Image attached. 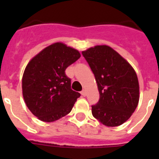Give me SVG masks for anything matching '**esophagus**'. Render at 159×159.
<instances>
[{
	"label": "esophagus",
	"instance_id": "34e87169",
	"mask_svg": "<svg viewBox=\"0 0 159 159\" xmlns=\"http://www.w3.org/2000/svg\"><path fill=\"white\" fill-rule=\"evenodd\" d=\"M81 95H82L83 96H86V95H87L86 91H85V90H83L82 92H81Z\"/></svg>",
	"mask_w": 159,
	"mask_h": 159
}]
</instances>
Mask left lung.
<instances>
[{
    "label": "left lung",
    "instance_id": "left-lung-1",
    "mask_svg": "<svg viewBox=\"0 0 159 159\" xmlns=\"http://www.w3.org/2000/svg\"><path fill=\"white\" fill-rule=\"evenodd\" d=\"M82 54L89 64L99 92L92 116L107 127H117L134 113L139 100V85L127 60L107 45L90 48Z\"/></svg>",
    "mask_w": 159,
    "mask_h": 159
}]
</instances>
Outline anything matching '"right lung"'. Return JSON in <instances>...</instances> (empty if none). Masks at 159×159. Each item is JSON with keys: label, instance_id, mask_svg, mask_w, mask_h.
Segmentation results:
<instances>
[{"label": "right lung", "instance_id": "obj_1", "mask_svg": "<svg viewBox=\"0 0 159 159\" xmlns=\"http://www.w3.org/2000/svg\"><path fill=\"white\" fill-rule=\"evenodd\" d=\"M80 53L63 43H55L38 53L26 66L22 92L30 111L43 122L51 123L69 113L80 96L71 88L65 70Z\"/></svg>", "mask_w": 159, "mask_h": 159}]
</instances>
